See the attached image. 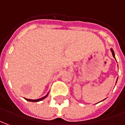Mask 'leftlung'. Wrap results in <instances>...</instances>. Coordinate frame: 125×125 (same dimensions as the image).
<instances>
[{
    "instance_id": "8db88e82",
    "label": "left lung",
    "mask_w": 125,
    "mask_h": 125,
    "mask_svg": "<svg viewBox=\"0 0 125 125\" xmlns=\"http://www.w3.org/2000/svg\"><path fill=\"white\" fill-rule=\"evenodd\" d=\"M111 52H112V55H113V57L116 59V58H115V54H114V50L112 49H111Z\"/></svg>"
}]
</instances>
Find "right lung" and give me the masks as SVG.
<instances>
[{"label":"right lung","mask_w":125,"mask_h":125,"mask_svg":"<svg viewBox=\"0 0 125 125\" xmlns=\"http://www.w3.org/2000/svg\"><path fill=\"white\" fill-rule=\"evenodd\" d=\"M48 95V93L46 94V96H45V97H42V98H41V99H25L26 100L28 101H31V102H38V101H40L43 100V99H44L45 97H47V96Z\"/></svg>","instance_id":"obj_1"}]
</instances>
